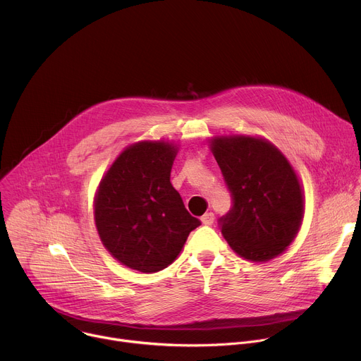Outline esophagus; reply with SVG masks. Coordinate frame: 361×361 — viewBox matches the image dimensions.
Listing matches in <instances>:
<instances>
[{"instance_id": "1", "label": "esophagus", "mask_w": 361, "mask_h": 361, "mask_svg": "<svg viewBox=\"0 0 361 361\" xmlns=\"http://www.w3.org/2000/svg\"><path fill=\"white\" fill-rule=\"evenodd\" d=\"M214 214L213 213H205L202 217H201V223L204 226H212L214 223Z\"/></svg>"}]
</instances>
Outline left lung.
Wrapping results in <instances>:
<instances>
[{"label":"left lung","instance_id":"obj_1","mask_svg":"<svg viewBox=\"0 0 361 361\" xmlns=\"http://www.w3.org/2000/svg\"><path fill=\"white\" fill-rule=\"evenodd\" d=\"M210 148L233 197L231 210L220 219L221 234L248 262L274 259L294 241L304 217L294 169L262 137L217 135Z\"/></svg>","mask_w":361,"mask_h":361}]
</instances>
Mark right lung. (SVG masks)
Instances as JSON below:
<instances>
[{"mask_svg": "<svg viewBox=\"0 0 361 361\" xmlns=\"http://www.w3.org/2000/svg\"><path fill=\"white\" fill-rule=\"evenodd\" d=\"M178 147L138 141L102 176L94 197L101 243L117 262L141 273L169 267L201 223L184 207L170 181Z\"/></svg>", "mask_w": 361, "mask_h": 361, "instance_id": "right-lung-1", "label": "right lung"}]
</instances>
